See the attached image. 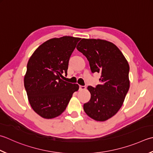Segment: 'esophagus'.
<instances>
[{"mask_svg": "<svg viewBox=\"0 0 153 153\" xmlns=\"http://www.w3.org/2000/svg\"><path fill=\"white\" fill-rule=\"evenodd\" d=\"M85 86H82V85H79V90H84L85 89Z\"/></svg>", "mask_w": 153, "mask_h": 153, "instance_id": "1", "label": "esophagus"}]
</instances>
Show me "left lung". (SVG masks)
Wrapping results in <instances>:
<instances>
[{
  "label": "left lung",
  "instance_id": "left-lung-1",
  "mask_svg": "<svg viewBox=\"0 0 153 153\" xmlns=\"http://www.w3.org/2000/svg\"><path fill=\"white\" fill-rule=\"evenodd\" d=\"M76 48L88 59L92 72L101 75L100 84L88 87L91 99L83 105V110L95 121L108 120L120 109L129 89V65L109 41L83 38Z\"/></svg>",
  "mask_w": 153,
  "mask_h": 153
}]
</instances>
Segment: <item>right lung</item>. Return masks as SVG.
<instances>
[{
    "mask_svg": "<svg viewBox=\"0 0 153 153\" xmlns=\"http://www.w3.org/2000/svg\"><path fill=\"white\" fill-rule=\"evenodd\" d=\"M80 38L65 36L53 38L41 44L27 64L25 88L32 109L44 119L60 115L66 109L76 83L61 79L67 74L68 62Z\"/></svg>",
    "mask_w": 153,
    "mask_h": 153,
    "instance_id": "1",
    "label": "right lung"
}]
</instances>
